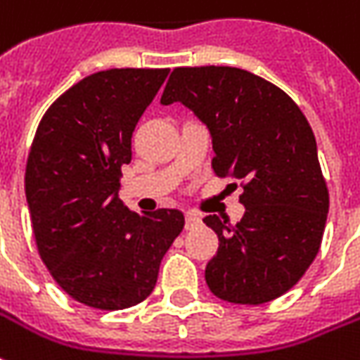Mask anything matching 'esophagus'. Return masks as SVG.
<instances>
[{
    "label": "esophagus",
    "instance_id": "1",
    "mask_svg": "<svg viewBox=\"0 0 360 360\" xmlns=\"http://www.w3.org/2000/svg\"><path fill=\"white\" fill-rule=\"evenodd\" d=\"M198 224H200V218H198L197 214H193V212H187V214H185V228H187V230H193Z\"/></svg>",
    "mask_w": 360,
    "mask_h": 360
}]
</instances>
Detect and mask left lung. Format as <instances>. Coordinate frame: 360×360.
Instances as JSON below:
<instances>
[{
	"mask_svg": "<svg viewBox=\"0 0 360 360\" xmlns=\"http://www.w3.org/2000/svg\"><path fill=\"white\" fill-rule=\"evenodd\" d=\"M191 109L212 138V169L243 181L245 214L202 218L218 236L205 278L214 296L265 304L290 290L320 251L329 195L298 105L267 79L230 66L175 68L162 105Z\"/></svg>",
	"mask_w": 360,
	"mask_h": 360,
	"instance_id": "obj_1",
	"label": "left lung"
}]
</instances>
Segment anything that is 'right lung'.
<instances>
[{
  "instance_id": "obj_1",
  "label": "right lung",
  "mask_w": 360,
  "mask_h": 360,
  "mask_svg": "<svg viewBox=\"0 0 360 360\" xmlns=\"http://www.w3.org/2000/svg\"><path fill=\"white\" fill-rule=\"evenodd\" d=\"M169 70L115 68L84 77L50 105L32 140L25 195L40 259L60 288L99 310L154 290L183 212L140 216L119 198L132 132Z\"/></svg>"
}]
</instances>
